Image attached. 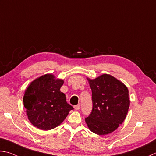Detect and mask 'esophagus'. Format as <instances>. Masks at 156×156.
<instances>
[{
    "mask_svg": "<svg viewBox=\"0 0 156 156\" xmlns=\"http://www.w3.org/2000/svg\"><path fill=\"white\" fill-rule=\"evenodd\" d=\"M80 107H81L80 105H77L74 106V108L75 110H79V109H80Z\"/></svg>",
    "mask_w": 156,
    "mask_h": 156,
    "instance_id": "34e87169",
    "label": "esophagus"
}]
</instances>
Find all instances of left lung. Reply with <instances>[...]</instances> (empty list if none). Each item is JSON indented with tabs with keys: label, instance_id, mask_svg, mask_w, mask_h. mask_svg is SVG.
Listing matches in <instances>:
<instances>
[{
	"label": "left lung",
	"instance_id": "obj_1",
	"mask_svg": "<svg viewBox=\"0 0 156 156\" xmlns=\"http://www.w3.org/2000/svg\"><path fill=\"white\" fill-rule=\"evenodd\" d=\"M92 90V110L86 122L92 133L105 135L122 124L128 113L130 100L128 87L118 79L103 74L87 78Z\"/></svg>",
	"mask_w": 156,
	"mask_h": 156
}]
</instances>
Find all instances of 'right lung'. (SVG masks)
Wrapping results in <instances>:
<instances>
[{
	"label": "right lung",
	"mask_w": 156,
	"mask_h": 156,
	"mask_svg": "<svg viewBox=\"0 0 156 156\" xmlns=\"http://www.w3.org/2000/svg\"><path fill=\"white\" fill-rule=\"evenodd\" d=\"M64 80L46 74L34 79L26 88L23 98L29 121L35 127L49 130L59 126L73 109L60 92Z\"/></svg>",
	"instance_id": "add662e5"
}]
</instances>
